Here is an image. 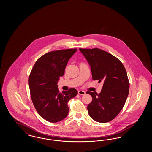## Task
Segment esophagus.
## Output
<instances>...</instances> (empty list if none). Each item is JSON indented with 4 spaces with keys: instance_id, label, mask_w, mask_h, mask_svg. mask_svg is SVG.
<instances>
[{
    "instance_id": "1",
    "label": "esophagus",
    "mask_w": 152,
    "mask_h": 152,
    "mask_svg": "<svg viewBox=\"0 0 152 152\" xmlns=\"http://www.w3.org/2000/svg\"><path fill=\"white\" fill-rule=\"evenodd\" d=\"M78 94H80V95H84L86 94V92L83 91H81V90H80V91H78Z\"/></svg>"
}]
</instances>
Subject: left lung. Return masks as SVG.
<instances>
[{"instance_id": "left-lung-1", "label": "left lung", "mask_w": 152, "mask_h": 152, "mask_svg": "<svg viewBox=\"0 0 152 152\" xmlns=\"http://www.w3.org/2000/svg\"><path fill=\"white\" fill-rule=\"evenodd\" d=\"M79 50L91 66L92 79L103 83L100 94L87 92L92 97L87 107L89 115L97 122L107 123L118 115L128 97L127 73L123 63L106 51L99 48Z\"/></svg>"}]
</instances>
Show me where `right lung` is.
Returning a JSON list of instances; mask_svg holds the SVG:
<instances>
[{
	"label": "right lung",
	"mask_w": 152,
	"mask_h": 152,
	"mask_svg": "<svg viewBox=\"0 0 152 152\" xmlns=\"http://www.w3.org/2000/svg\"><path fill=\"white\" fill-rule=\"evenodd\" d=\"M77 49L52 51L39 58L29 75L31 97L39 115L51 123H58L68 116V102L77 94L76 89L59 92V77Z\"/></svg>",
	"instance_id": "1"
}]
</instances>
